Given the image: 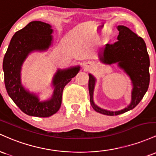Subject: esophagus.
<instances>
[{
    "label": "esophagus",
    "instance_id": "obj_1",
    "mask_svg": "<svg viewBox=\"0 0 156 156\" xmlns=\"http://www.w3.org/2000/svg\"><path fill=\"white\" fill-rule=\"evenodd\" d=\"M93 66H94V63L92 62H85L83 64V67L85 70L90 69Z\"/></svg>",
    "mask_w": 156,
    "mask_h": 156
}]
</instances>
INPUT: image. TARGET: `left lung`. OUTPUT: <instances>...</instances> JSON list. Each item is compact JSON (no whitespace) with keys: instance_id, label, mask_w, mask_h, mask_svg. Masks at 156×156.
Segmentation results:
<instances>
[{"instance_id":"obj_1","label":"left lung","mask_w":156,"mask_h":156,"mask_svg":"<svg viewBox=\"0 0 156 156\" xmlns=\"http://www.w3.org/2000/svg\"><path fill=\"white\" fill-rule=\"evenodd\" d=\"M117 29L119 31L118 40L113 44L108 43L99 59L106 64L118 62L130 76L133 85L131 104L125 109L116 112L105 111L97 107L93 101L95 79L89 74L90 105L94 111L108 116H116L133 109L143 99L150 84V57L144 40L126 26H119Z\"/></svg>"}]
</instances>
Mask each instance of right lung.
<instances>
[{
	"instance_id": "add662e5",
	"label": "right lung",
	"mask_w": 156,
	"mask_h": 156,
	"mask_svg": "<svg viewBox=\"0 0 156 156\" xmlns=\"http://www.w3.org/2000/svg\"><path fill=\"white\" fill-rule=\"evenodd\" d=\"M49 24L31 21L12 37L3 62L6 91L16 105L29 116L48 117L57 113L62 103V90L74 77L80 67L58 70L54 79L55 92L51 99L39 101L34 94L24 90L20 83V69L28 55L34 50H45L51 43Z\"/></svg>"
}]
</instances>
